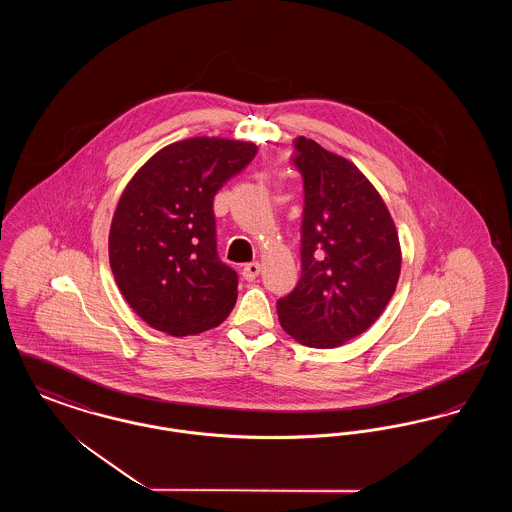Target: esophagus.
<instances>
[{
	"label": "esophagus",
	"mask_w": 512,
	"mask_h": 512,
	"mask_svg": "<svg viewBox=\"0 0 512 512\" xmlns=\"http://www.w3.org/2000/svg\"><path fill=\"white\" fill-rule=\"evenodd\" d=\"M259 272H261V263H257V261L247 263L244 270H242V274H244V278L247 282H253V280L259 276Z\"/></svg>",
	"instance_id": "esophagus-1"
}]
</instances>
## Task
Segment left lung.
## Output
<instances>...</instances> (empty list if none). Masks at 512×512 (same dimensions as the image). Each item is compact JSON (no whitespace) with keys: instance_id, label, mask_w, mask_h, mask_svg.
<instances>
[{"instance_id":"left-lung-1","label":"left lung","mask_w":512,"mask_h":512,"mask_svg":"<svg viewBox=\"0 0 512 512\" xmlns=\"http://www.w3.org/2000/svg\"><path fill=\"white\" fill-rule=\"evenodd\" d=\"M295 151L305 186L301 278L276 309L293 340L332 349L384 313L399 280L401 245L384 199L351 161L305 136Z\"/></svg>"}]
</instances>
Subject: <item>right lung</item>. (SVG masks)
<instances>
[{
    "label": "right lung",
    "mask_w": 512,
    "mask_h": 512,
    "mask_svg": "<svg viewBox=\"0 0 512 512\" xmlns=\"http://www.w3.org/2000/svg\"><path fill=\"white\" fill-rule=\"evenodd\" d=\"M255 153L251 142L188 138L159 149L126 184L109 263L126 303L151 328L195 336L236 305L238 274L217 255L213 199Z\"/></svg>",
    "instance_id": "right-lung-1"
}]
</instances>
